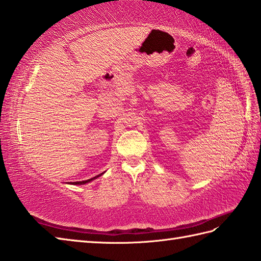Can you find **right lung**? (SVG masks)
<instances>
[{"instance_id": "add662e5", "label": "right lung", "mask_w": 261, "mask_h": 261, "mask_svg": "<svg viewBox=\"0 0 261 261\" xmlns=\"http://www.w3.org/2000/svg\"><path fill=\"white\" fill-rule=\"evenodd\" d=\"M103 174V173H102ZM102 174H99V175H97V176H95V177H93V178H91V179H87V180H83V181H74V184L75 185H83V184H86V182H88V181H91V180H93V179H95V178H97L98 176H101Z\"/></svg>"}]
</instances>
